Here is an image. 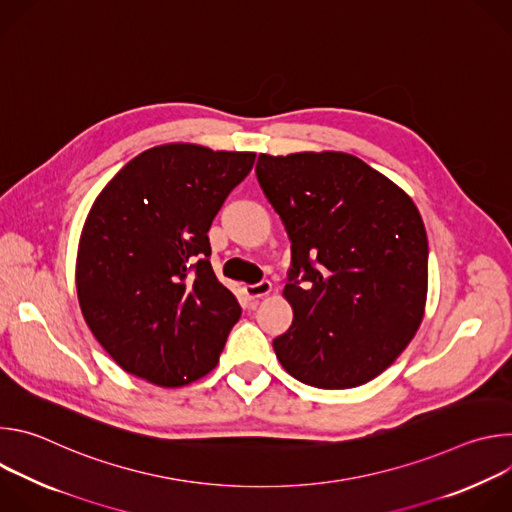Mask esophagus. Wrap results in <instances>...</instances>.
I'll list each match as a JSON object with an SVG mask.
<instances>
[{"instance_id":"obj_1","label":"esophagus","mask_w":512,"mask_h":512,"mask_svg":"<svg viewBox=\"0 0 512 512\" xmlns=\"http://www.w3.org/2000/svg\"><path fill=\"white\" fill-rule=\"evenodd\" d=\"M271 291H273L271 281H261V283H255V285H245V294H247V298L253 300V302H257V300L269 296Z\"/></svg>"}]
</instances>
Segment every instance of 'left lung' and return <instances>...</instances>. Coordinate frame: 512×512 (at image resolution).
<instances>
[{"label": "left lung", "instance_id": "1", "mask_svg": "<svg viewBox=\"0 0 512 512\" xmlns=\"http://www.w3.org/2000/svg\"><path fill=\"white\" fill-rule=\"evenodd\" d=\"M257 180L291 241L273 340L281 367L318 389L379 377L415 336L427 300V235L411 196L344 152L259 154Z\"/></svg>", "mask_w": 512, "mask_h": 512}]
</instances>
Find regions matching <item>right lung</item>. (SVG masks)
Instances as JSON below:
<instances>
[{
  "instance_id": "add662e5",
  "label": "right lung",
  "mask_w": 512,
  "mask_h": 512,
  "mask_svg": "<svg viewBox=\"0 0 512 512\" xmlns=\"http://www.w3.org/2000/svg\"><path fill=\"white\" fill-rule=\"evenodd\" d=\"M253 152L156 145L95 198L77 253L87 326L119 367L158 387L208 375L241 308L210 265L208 229Z\"/></svg>"
}]
</instances>
